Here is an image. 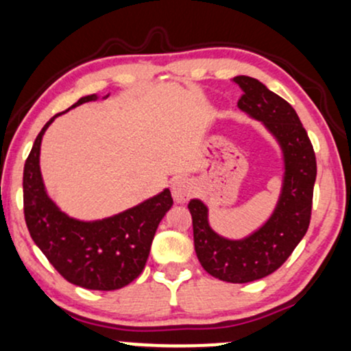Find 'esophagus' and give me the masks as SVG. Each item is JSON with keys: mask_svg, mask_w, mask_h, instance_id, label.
I'll return each mask as SVG.
<instances>
[{"mask_svg": "<svg viewBox=\"0 0 351 351\" xmlns=\"http://www.w3.org/2000/svg\"><path fill=\"white\" fill-rule=\"evenodd\" d=\"M171 192H172V198H174V202L182 204V203L189 202V199L193 197L195 185H193V182L189 179H177L172 182Z\"/></svg>", "mask_w": 351, "mask_h": 351, "instance_id": "34e87169", "label": "esophagus"}]
</instances>
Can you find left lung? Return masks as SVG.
<instances>
[{"label": "left lung", "instance_id": "8db88e82", "mask_svg": "<svg viewBox=\"0 0 351 351\" xmlns=\"http://www.w3.org/2000/svg\"><path fill=\"white\" fill-rule=\"evenodd\" d=\"M242 88L239 108L261 121L284 153L285 176L279 203L261 229L243 240L222 239L208 224V208L190 199L193 242L203 269L216 279L247 284L272 274L287 261L309 227L316 156L311 140L295 109L261 82L237 75Z\"/></svg>", "mask_w": 351, "mask_h": 351}]
</instances>
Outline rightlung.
I'll return each mask as SVG.
<instances>
[{
    "label": "right lung",
    "instance_id": "obj_1",
    "mask_svg": "<svg viewBox=\"0 0 351 351\" xmlns=\"http://www.w3.org/2000/svg\"><path fill=\"white\" fill-rule=\"evenodd\" d=\"M95 99L97 95H88L72 108ZM54 117L36 135L25 159L22 186L27 229L36 247L67 282L88 290L122 289L142 274L159 222L174 203L171 192L166 189L101 221L84 222L64 215L45 192L40 172L42 136Z\"/></svg>",
    "mask_w": 351,
    "mask_h": 351
}]
</instances>
